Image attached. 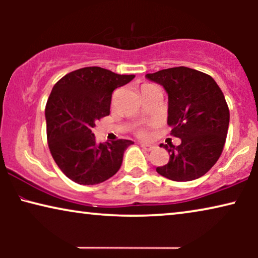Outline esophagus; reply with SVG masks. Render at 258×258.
Returning <instances> with one entry per match:
<instances>
[{
  "label": "esophagus",
  "instance_id": "1",
  "mask_svg": "<svg viewBox=\"0 0 258 258\" xmlns=\"http://www.w3.org/2000/svg\"><path fill=\"white\" fill-rule=\"evenodd\" d=\"M141 147H142L144 150H148V151H150V150L154 149L153 144H149V143H141Z\"/></svg>",
  "mask_w": 258,
  "mask_h": 258
}]
</instances>
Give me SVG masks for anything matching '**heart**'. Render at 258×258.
Returning <instances> with one entry per match:
<instances>
[{
  "mask_svg": "<svg viewBox=\"0 0 258 258\" xmlns=\"http://www.w3.org/2000/svg\"><path fill=\"white\" fill-rule=\"evenodd\" d=\"M139 135H140V136H146V133H144L143 130H140V132H139Z\"/></svg>",
  "mask_w": 258,
  "mask_h": 258,
  "instance_id": "1",
  "label": "heart"
}]
</instances>
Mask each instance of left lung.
Masks as SVG:
<instances>
[{
	"mask_svg": "<svg viewBox=\"0 0 258 258\" xmlns=\"http://www.w3.org/2000/svg\"><path fill=\"white\" fill-rule=\"evenodd\" d=\"M148 80L161 84L168 94V124L181 139L177 147L161 144L170 154L156 171L171 181H192L206 175L220 158L229 128V108L213 77L199 70L175 67Z\"/></svg>",
	"mask_w": 258,
	"mask_h": 258,
	"instance_id": "8db88e82",
	"label": "left lung"
}]
</instances>
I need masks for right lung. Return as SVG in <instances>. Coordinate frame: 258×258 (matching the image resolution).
Returning a JSON list of instances; mask_svg holds the SVG:
<instances>
[{
  "label": "right lung",
  "mask_w": 258,
  "mask_h": 258,
  "mask_svg": "<svg viewBox=\"0 0 258 258\" xmlns=\"http://www.w3.org/2000/svg\"><path fill=\"white\" fill-rule=\"evenodd\" d=\"M135 75H119L100 67H86L63 76L45 105L47 139L51 156L63 174L83 185L107 181L121 168L133 141L96 143L91 129L110 114L111 94Z\"/></svg>",
  "instance_id": "obj_1"
}]
</instances>
